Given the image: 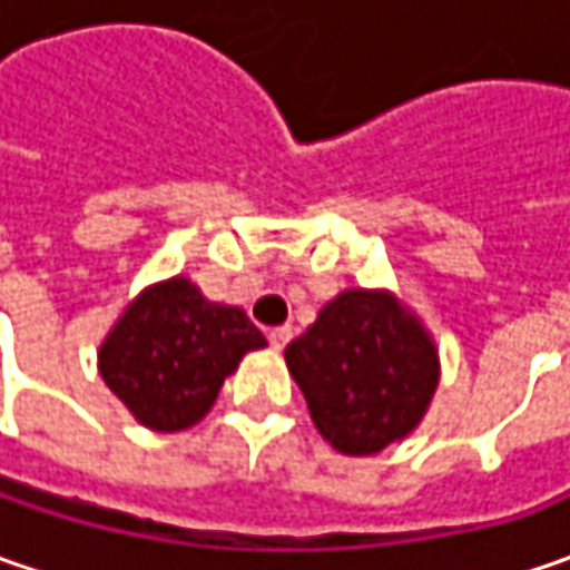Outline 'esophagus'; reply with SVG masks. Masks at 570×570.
<instances>
[{
	"mask_svg": "<svg viewBox=\"0 0 570 570\" xmlns=\"http://www.w3.org/2000/svg\"><path fill=\"white\" fill-rule=\"evenodd\" d=\"M288 342H292V326H275L273 333H269V345H273L275 352H282Z\"/></svg>",
	"mask_w": 570,
	"mask_h": 570,
	"instance_id": "1",
	"label": "esophagus"
}]
</instances>
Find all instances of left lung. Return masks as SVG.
<instances>
[{
  "label": "left lung",
  "mask_w": 570,
  "mask_h": 570,
  "mask_svg": "<svg viewBox=\"0 0 570 570\" xmlns=\"http://www.w3.org/2000/svg\"><path fill=\"white\" fill-rule=\"evenodd\" d=\"M317 431L348 456H367L422 422L438 386V352L381 292H342L285 348Z\"/></svg>",
  "instance_id": "obj_1"
}]
</instances>
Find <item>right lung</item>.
<instances>
[{
  "label": "right lung",
  "mask_w": 570,
  "mask_h": 570,
  "mask_svg": "<svg viewBox=\"0 0 570 570\" xmlns=\"http://www.w3.org/2000/svg\"><path fill=\"white\" fill-rule=\"evenodd\" d=\"M266 340L240 307L212 304L187 278L136 297L100 345V377L155 431H184L206 415L237 362Z\"/></svg>",
  "instance_id": "right-lung-1"
}]
</instances>
